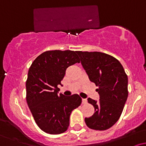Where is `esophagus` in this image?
<instances>
[{
    "mask_svg": "<svg viewBox=\"0 0 146 146\" xmlns=\"http://www.w3.org/2000/svg\"><path fill=\"white\" fill-rule=\"evenodd\" d=\"M87 100L86 99H82V104H86Z\"/></svg>",
    "mask_w": 146,
    "mask_h": 146,
    "instance_id": "obj_1",
    "label": "esophagus"
}]
</instances>
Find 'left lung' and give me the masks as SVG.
<instances>
[{"label": "left lung", "instance_id": "8db88e82", "mask_svg": "<svg viewBox=\"0 0 146 146\" xmlns=\"http://www.w3.org/2000/svg\"><path fill=\"white\" fill-rule=\"evenodd\" d=\"M90 81L98 87V102L88 98L95 113L85 118L90 129L105 130L118 121L128 98V76L123 66L114 57L102 52L78 51Z\"/></svg>", "mask_w": 146, "mask_h": 146}]
</instances>
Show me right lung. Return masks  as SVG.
Listing matches in <instances>:
<instances>
[{
  "label": "right lung",
  "mask_w": 146,
  "mask_h": 146,
  "mask_svg": "<svg viewBox=\"0 0 146 146\" xmlns=\"http://www.w3.org/2000/svg\"><path fill=\"white\" fill-rule=\"evenodd\" d=\"M80 63L78 51H47L35 59L28 71L26 100L38 126L51 135L63 133L70 115L82 103L78 94L58 95L61 81L69 66Z\"/></svg>",
  "instance_id": "obj_1"
}]
</instances>
